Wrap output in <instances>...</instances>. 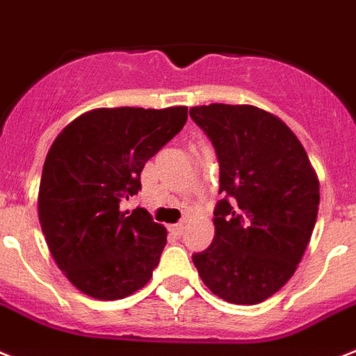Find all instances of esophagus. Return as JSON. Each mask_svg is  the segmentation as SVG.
Returning <instances> with one entry per match:
<instances>
[{"mask_svg":"<svg viewBox=\"0 0 356 356\" xmlns=\"http://www.w3.org/2000/svg\"><path fill=\"white\" fill-rule=\"evenodd\" d=\"M184 224H175V225H171V227H169V231H171L172 234H175V236H180L181 233H184Z\"/></svg>","mask_w":356,"mask_h":356,"instance_id":"34e87169","label":"esophagus"}]
</instances>
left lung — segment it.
<instances>
[{"instance_id":"8db88e82","label":"left lung","mask_w":356,"mask_h":356,"mask_svg":"<svg viewBox=\"0 0 356 356\" xmlns=\"http://www.w3.org/2000/svg\"><path fill=\"white\" fill-rule=\"evenodd\" d=\"M220 163L209 249L193 257L222 300L254 305L295 275L315 229L320 184L307 152L278 116L254 105L191 107Z\"/></svg>"}]
</instances>
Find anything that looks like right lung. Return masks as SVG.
Returning a JSON list of instances; mask_svg holds the SVG:
<instances>
[{
    "mask_svg": "<svg viewBox=\"0 0 356 356\" xmlns=\"http://www.w3.org/2000/svg\"><path fill=\"white\" fill-rule=\"evenodd\" d=\"M187 122V107L92 108L49 149L38 216L56 266L83 295L120 300L152 278L167 229L145 209L120 211L140 175Z\"/></svg>",
    "mask_w": 356,
    "mask_h": 356,
    "instance_id": "1",
    "label": "right lung"
}]
</instances>
